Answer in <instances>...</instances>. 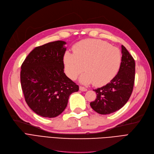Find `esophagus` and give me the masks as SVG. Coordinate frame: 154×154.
<instances>
[{"label": "esophagus", "instance_id": "obj_1", "mask_svg": "<svg viewBox=\"0 0 154 154\" xmlns=\"http://www.w3.org/2000/svg\"><path fill=\"white\" fill-rule=\"evenodd\" d=\"M80 90L81 91H87V88H85V87H82V86H80Z\"/></svg>", "mask_w": 154, "mask_h": 154}]
</instances>
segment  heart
<instances>
[{"mask_svg":"<svg viewBox=\"0 0 154 154\" xmlns=\"http://www.w3.org/2000/svg\"><path fill=\"white\" fill-rule=\"evenodd\" d=\"M122 62L119 50L105 42L87 39L78 42L74 53L66 52L63 56L66 72L75 80L85 70L80 80L84 84L93 82L96 86L106 84L118 73Z\"/></svg>","mask_w":154,"mask_h":154,"instance_id":"b5f03b06","label":"heart"}]
</instances>
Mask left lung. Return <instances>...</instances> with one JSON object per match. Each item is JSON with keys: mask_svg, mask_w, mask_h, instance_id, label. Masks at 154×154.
<instances>
[{"mask_svg": "<svg viewBox=\"0 0 154 154\" xmlns=\"http://www.w3.org/2000/svg\"><path fill=\"white\" fill-rule=\"evenodd\" d=\"M122 62L118 74L110 83L94 90L96 99L91 102L92 109L100 114H109L127 103L132 94L135 80V60L122 45Z\"/></svg>", "mask_w": 154, "mask_h": 154, "instance_id": "left-lung-1", "label": "left lung"}]
</instances>
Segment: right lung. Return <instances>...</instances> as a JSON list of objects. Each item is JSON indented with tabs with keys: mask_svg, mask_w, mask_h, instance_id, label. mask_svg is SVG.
I'll return each mask as SVG.
<instances>
[{
	"mask_svg": "<svg viewBox=\"0 0 154 154\" xmlns=\"http://www.w3.org/2000/svg\"><path fill=\"white\" fill-rule=\"evenodd\" d=\"M66 42L58 40L35 48L22 63V89L30 109L44 118H54L66 108L79 86L64 73Z\"/></svg>",
	"mask_w": 154,
	"mask_h": 154,
	"instance_id": "1",
	"label": "right lung"
}]
</instances>
